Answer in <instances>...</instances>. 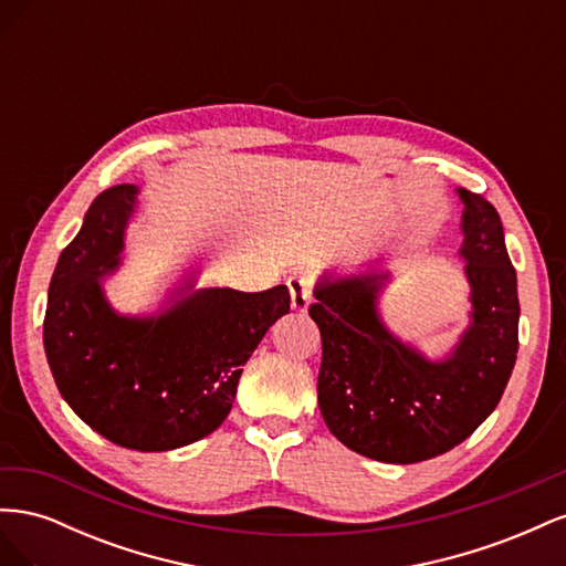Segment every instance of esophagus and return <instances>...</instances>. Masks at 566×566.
<instances>
[{
	"instance_id": "1",
	"label": "esophagus",
	"mask_w": 566,
	"mask_h": 566,
	"mask_svg": "<svg viewBox=\"0 0 566 566\" xmlns=\"http://www.w3.org/2000/svg\"><path fill=\"white\" fill-rule=\"evenodd\" d=\"M287 287L290 297H293V310L304 314L314 300V281L310 276H302V273H295V276L287 279Z\"/></svg>"
}]
</instances>
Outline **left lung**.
Wrapping results in <instances>:
<instances>
[{
    "mask_svg": "<svg viewBox=\"0 0 566 566\" xmlns=\"http://www.w3.org/2000/svg\"><path fill=\"white\" fill-rule=\"evenodd\" d=\"M470 283V325L443 358H427L394 335L378 310L389 271L333 276L314 287L321 331L318 406L328 430L366 458L410 465L451 451L499 406L517 361L520 297L501 217L458 188Z\"/></svg>",
    "mask_w": 566,
    "mask_h": 566,
    "instance_id": "obj_1",
    "label": "left lung"
}]
</instances>
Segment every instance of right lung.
<instances>
[{"label": "right lung", "mask_w": 566, "mask_h": 566, "mask_svg": "<svg viewBox=\"0 0 566 566\" xmlns=\"http://www.w3.org/2000/svg\"><path fill=\"white\" fill-rule=\"evenodd\" d=\"M136 196L134 184L101 193L61 252L44 352L61 397L94 432L134 451H172L227 420L245 361L290 312V290H196L186 276L160 312L117 314L104 281L123 266Z\"/></svg>", "instance_id": "right-lung-1"}]
</instances>
